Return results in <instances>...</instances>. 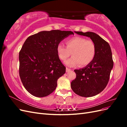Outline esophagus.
Instances as JSON below:
<instances>
[{
	"label": "esophagus",
	"instance_id": "esophagus-1",
	"mask_svg": "<svg viewBox=\"0 0 127 127\" xmlns=\"http://www.w3.org/2000/svg\"><path fill=\"white\" fill-rule=\"evenodd\" d=\"M70 70H71V69L69 68L68 67H66V72H68V71H69Z\"/></svg>",
	"mask_w": 127,
	"mask_h": 127
}]
</instances>
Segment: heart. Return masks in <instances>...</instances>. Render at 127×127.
<instances>
[{"mask_svg": "<svg viewBox=\"0 0 127 127\" xmlns=\"http://www.w3.org/2000/svg\"><path fill=\"white\" fill-rule=\"evenodd\" d=\"M65 43L66 47L61 44L58 45L57 51L62 61H65L72 55L71 58L65 63L67 66L74 67L79 64L80 66H86L94 60L96 47L92 40L75 36L66 40Z\"/></svg>", "mask_w": 127, "mask_h": 127, "instance_id": "heart-1", "label": "heart"}]
</instances>
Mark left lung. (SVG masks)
<instances>
[{"mask_svg": "<svg viewBox=\"0 0 127 127\" xmlns=\"http://www.w3.org/2000/svg\"><path fill=\"white\" fill-rule=\"evenodd\" d=\"M90 37L96 47L94 60L85 67L75 70L76 78L71 83L75 93L82 97H92L106 87L113 66L112 55L109 44L97 34L91 32H75Z\"/></svg>", "mask_w": 127, "mask_h": 127, "instance_id": "left-lung-1", "label": "left lung"}]
</instances>
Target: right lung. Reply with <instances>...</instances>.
<instances>
[{
    "label": "right lung",
    "instance_id": "obj_1",
    "mask_svg": "<svg viewBox=\"0 0 127 127\" xmlns=\"http://www.w3.org/2000/svg\"><path fill=\"white\" fill-rule=\"evenodd\" d=\"M71 31H41L28 37L19 53V74L23 85L36 97L52 93L57 80L66 72L57 51V46Z\"/></svg>",
    "mask_w": 127,
    "mask_h": 127
}]
</instances>
